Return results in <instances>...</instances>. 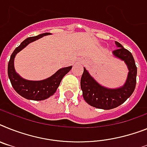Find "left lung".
<instances>
[{"label": "left lung", "mask_w": 147, "mask_h": 147, "mask_svg": "<svg viewBox=\"0 0 147 147\" xmlns=\"http://www.w3.org/2000/svg\"><path fill=\"white\" fill-rule=\"evenodd\" d=\"M118 47L113 51L114 56L124 60L129 69V75L125 84L120 88L108 89L101 86L84 68L81 78V88L84 100L90 105L100 109L109 110L117 108L131 96L136 86L137 66L131 53L124 49L118 42H115Z\"/></svg>", "instance_id": "8db88e82"}]
</instances>
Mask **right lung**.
Segmentation results:
<instances>
[{
    "mask_svg": "<svg viewBox=\"0 0 147 147\" xmlns=\"http://www.w3.org/2000/svg\"><path fill=\"white\" fill-rule=\"evenodd\" d=\"M49 34H50L45 33L36 36L28 37L24 39L20 45L15 49L9 61L8 76L10 80L11 84L18 94L27 99L40 101L46 99L52 96L56 92L63 78L71 69V66L62 68L49 78L38 81L24 80L16 72L14 69V58L17 53L27 46L30 42Z\"/></svg>",
    "mask_w": 147,
    "mask_h": 147,
    "instance_id": "1",
    "label": "right lung"
}]
</instances>
